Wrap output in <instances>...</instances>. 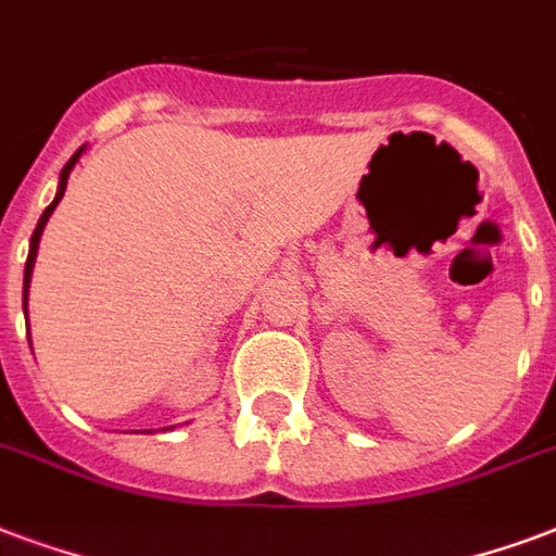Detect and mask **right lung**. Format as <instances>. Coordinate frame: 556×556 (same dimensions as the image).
<instances>
[{
	"mask_svg": "<svg viewBox=\"0 0 556 556\" xmlns=\"http://www.w3.org/2000/svg\"><path fill=\"white\" fill-rule=\"evenodd\" d=\"M81 152H85V146H81V149H78V152H75L73 157H70V161H66L64 169H61V181H58L55 202H52V204H49V207H46L43 216H40V223H37L35 233H31V245H28V261H25V275H23V307H25V302H28V283H31V269H35V257H37V245H40V233H43L46 223H49V216H52V211H55V207H58V202L64 199L66 178H70V173H73L75 161L81 157Z\"/></svg>",
	"mask_w": 556,
	"mask_h": 556,
	"instance_id": "add662e5",
	"label": "right lung"
}]
</instances>
